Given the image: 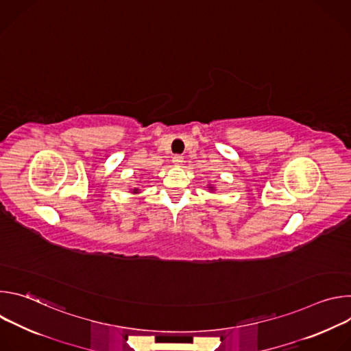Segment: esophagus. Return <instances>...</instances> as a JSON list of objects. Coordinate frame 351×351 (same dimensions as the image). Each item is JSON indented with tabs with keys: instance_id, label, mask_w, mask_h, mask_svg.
Wrapping results in <instances>:
<instances>
[{
	"instance_id": "1",
	"label": "esophagus",
	"mask_w": 351,
	"mask_h": 351,
	"mask_svg": "<svg viewBox=\"0 0 351 351\" xmlns=\"http://www.w3.org/2000/svg\"><path fill=\"white\" fill-rule=\"evenodd\" d=\"M172 161H173V164H175V165H178V167H179V165H182V164H183V157H182V156H175Z\"/></svg>"
}]
</instances>
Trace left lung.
<instances>
[{"label": "left lung", "instance_id": "8db88e82", "mask_svg": "<svg viewBox=\"0 0 351 351\" xmlns=\"http://www.w3.org/2000/svg\"><path fill=\"white\" fill-rule=\"evenodd\" d=\"M208 190H210V191H215V186H213V184H208Z\"/></svg>", "mask_w": 351, "mask_h": 351}]
</instances>
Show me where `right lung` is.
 <instances>
[{
	"instance_id": "add662e5",
	"label": "right lung",
	"mask_w": 351,
	"mask_h": 351,
	"mask_svg": "<svg viewBox=\"0 0 351 351\" xmlns=\"http://www.w3.org/2000/svg\"><path fill=\"white\" fill-rule=\"evenodd\" d=\"M130 193H133V194H138V193H141V190H140V189H137V187H134V189H130Z\"/></svg>"
}]
</instances>
